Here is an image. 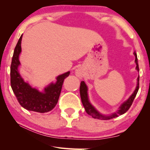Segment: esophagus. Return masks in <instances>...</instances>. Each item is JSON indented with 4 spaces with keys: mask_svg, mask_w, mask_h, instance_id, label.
I'll return each mask as SVG.
<instances>
[{
    "mask_svg": "<svg viewBox=\"0 0 150 150\" xmlns=\"http://www.w3.org/2000/svg\"><path fill=\"white\" fill-rule=\"evenodd\" d=\"M75 73H76V75L78 77H79V78L82 77V76H83V72H82V70H80V69H76V70Z\"/></svg>",
    "mask_w": 150,
    "mask_h": 150,
    "instance_id": "34e87169",
    "label": "esophagus"
}]
</instances>
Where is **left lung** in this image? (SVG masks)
<instances>
[{"label": "left lung", "mask_w": 150, "mask_h": 150, "mask_svg": "<svg viewBox=\"0 0 150 150\" xmlns=\"http://www.w3.org/2000/svg\"><path fill=\"white\" fill-rule=\"evenodd\" d=\"M134 54L135 56V63L136 64V69L137 71L139 72V66H138V61H137V54L136 52H134ZM139 76L137 78V85L136 87V89L132 93V94L129 97L127 100L126 101L124 102L122 104L120 105V106L118 108V110H117L114 113H112V114L110 115H104L100 113L99 111L96 109V108L93 105L91 102H90L89 98H88V88L87 85L86 84V83L84 81H82L80 83V97H81V100H82V104L84 105V109L86 112L88 114H89L90 116H91L93 118L96 119H99V120H110L112 118H114V117H116L117 116H120V115H122L126 113L127 110H129V108L132 104V102H133L137 94V92H138L139 90Z\"/></svg>", "instance_id": "8db88e82"}]
</instances>
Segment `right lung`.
I'll use <instances>...</instances> for the list:
<instances>
[{"label": "right lung", "mask_w": 150, "mask_h": 150, "mask_svg": "<svg viewBox=\"0 0 150 150\" xmlns=\"http://www.w3.org/2000/svg\"><path fill=\"white\" fill-rule=\"evenodd\" d=\"M21 36L14 50L11 66V84L14 94L19 104L29 111L45 113L51 111L57 104L62 84L65 78L70 74V71L56 77V82H51L40 92L26 82L19 72L21 65L19 56L21 52Z\"/></svg>", "instance_id": "add662e5"}]
</instances>
